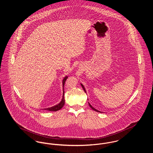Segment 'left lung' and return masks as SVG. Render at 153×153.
I'll list each match as a JSON object with an SVG mask.
<instances>
[{
	"mask_svg": "<svg viewBox=\"0 0 153 153\" xmlns=\"http://www.w3.org/2000/svg\"><path fill=\"white\" fill-rule=\"evenodd\" d=\"M81 86H82V88H83V89H84V91H85V92L86 93V91H85V88H84V87L83 86V85L82 84H81ZM89 104V105L90 106V107L92 108V109H93V110H94V111H97V112H101L102 113V112H100V111H98V110H97V109H95V108H94L89 103H88Z\"/></svg>",
	"mask_w": 153,
	"mask_h": 153,
	"instance_id": "8db88e82",
	"label": "left lung"
}]
</instances>
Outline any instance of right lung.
<instances>
[{"label":"right lung","mask_w":153,"mask_h":153,"mask_svg":"<svg viewBox=\"0 0 153 153\" xmlns=\"http://www.w3.org/2000/svg\"><path fill=\"white\" fill-rule=\"evenodd\" d=\"M67 78H68V77L66 76L65 77L63 81H62V85H63V96H62V99L61 102H60L57 105H55V106H53V107H50V108H45V109L48 110V111H58V110L61 109V108L63 107V106L64 105V104H65L64 86V84H65V82L66 80L67 79Z\"/></svg>","instance_id":"1"}]
</instances>
